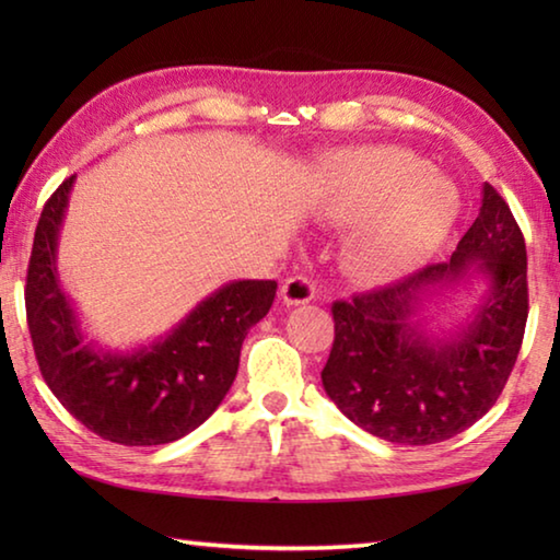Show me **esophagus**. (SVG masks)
Instances as JSON below:
<instances>
[{"instance_id": "1", "label": "esophagus", "mask_w": 560, "mask_h": 560, "mask_svg": "<svg viewBox=\"0 0 560 560\" xmlns=\"http://www.w3.org/2000/svg\"><path fill=\"white\" fill-rule=\"evenodd\" d=\"M314 296H316L314 281L308 277H301V273L299 277L287 279L281 287V299L287 306H301V303H308Z\"/></svg>"}]
</instances>
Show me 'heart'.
<instances>
[{
	"mask_svg": "<svg viewBox=\"0 0 560 560\" xmlns=\"http://www.w3.org/2000/svg\"><path fill=\"white\" fill-rule=\"evenodd\" d=\"M330 210L363 224L346 252L358 281L387 283L417 267L447 234L457 192L402 148H365L338 158L328 173Z\"/></svg>",
	"mask_w": 560,
	"mask_h": 560,
	"instance_id": "1",
	"label": "heart"
}]
</instances>
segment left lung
I'll return each instance as SVG.
<instances>
[{
  "mask_svg": "<svg viewBox=\"0 0 560 560\" xmlns=\"http://www.w3.org/2000/svg\"><path fill=\"white\" fill-rule=\"evenodd\" d=\"M450 261L336 301L324 390L350 422L393 444H434L481 420L514 371L528 318L526 244L494 187ZM469 270L490 293L457 339L432 341L413 320L421 296Z\"/></svg>",
  "mask_w": 560,
  "mask_h": 560,
  "instance_id": "obj_1",
  "label": "left lung"
}]
</instances>
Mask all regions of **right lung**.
<instances>
[{
  "label": "right lung",
  "mask_w": 560,
  "mask_h": 560,
  "mask_svg": "<svg viewBox=\"0 0 560 560\" xmlns=\"http://www.w3.org/2000/svg\"><path fill=\"white\" fill-rule=\"evenodd\" d=\"M71 187L73 175L46 200L26 271V324L36 363L56 400L98 438L126 447L175 442L200 428L230 393L244 338L269 314L277 281L226 283L165 338L132 353L83 343L56 271Z\"/></svg>",
  "instance_id": "right-lung-1"
}]
</instances>
